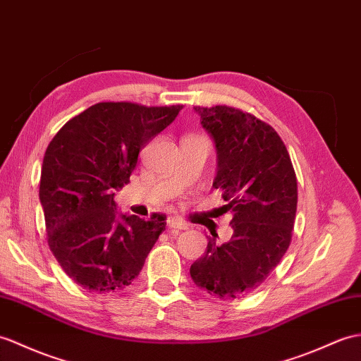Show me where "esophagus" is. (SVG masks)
Here are the masks:
<instances>
[{
    "mask_svg": "<svg viewBox=\"0 0 361 361\" xmlns=\"http://www.w3.org/2000/svg\"><path fill=\"white\" fill-rule=\"evenodd\" d=\"M166 223H167V226H169V228H173V229H188L189 228L188 223H184V221L178 220V219H175V216H169Z\"/></svg>",
    "mask_w": 361,
    "mask_h": 361,
    "instance_id": "1",
    "label": "esophagus"
}]
</instances>
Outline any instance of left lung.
Here are the masks:
<instances>
[{"label":"left lung","instance_id":"1","mask_svg":"<svg viewBox=\"0 0 361 361\" xmlns=\"http://www.w3.org/2000/svg\"><path fill=\"white\" fill-rule=\"evenodd\" d=\"M216 150L215 189H223L233 229L209 240L190 266L200 289L220 300L257 289L286 254L297 212V178L284 142L269 124L228 106L194 107Z\"/></svg>","mask_w":361,"mask_h":361}]
</instances>
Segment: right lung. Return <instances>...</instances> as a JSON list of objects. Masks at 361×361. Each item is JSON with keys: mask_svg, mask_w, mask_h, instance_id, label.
<instances>
[{"mask_svg": "<svg viewBox=\"0 0 361 361\" xmlns=\"http://www.w3.org/2000/svg\"><path fill=\"white\" fill-rule=\"evenodd\" d=\"M183 106L98 103L67 121L46 149L39 201L49 247L71 279L90 292H114L137 279L164 215L146 221L116 211L138 154Z\"/></svg>", "mask_w": 361, "mask_h": 361, "instance_id": "right-lung-1", "label": "right lung"}]
</instances>
